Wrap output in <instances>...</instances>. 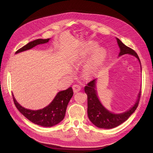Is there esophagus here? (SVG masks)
I'll use <instances>...</instances> for the list:
<instances>
[{"label":"esophagus","mask_w":153,"mask_h":153,"mask_svg":"<svg viewBox=\"0 0 153 153\" xmlns=\"http://www.w3.org/2000/svg\"><path fill=\"white\" fill-rule=\"evenodd\" d=\"M72 87H73V90H74V93H77V92L79 91L81 89H82V87H81V86L79 85H78V84H76V85H74Z\"/></svg>","instance_id":"34e87169"}]
</instances>
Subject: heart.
<instances>
[{"label":"heart","mask_w":153,"mask_h":153,"mask_svg":"<svg viewBox=\"0 0 153 153\" xmlns=\"http://www.w3.org/2000/svg\"><path fill=\"white\" fill-rule=\"evenodd\" d=\"M94 43L87 44L80 52V56L87 57L91 55L89 60L85 64L84 70L87 75H92L101 67L106 58V52L102 48H98Z\"/></svg>","instance_id":"1"}]
</instances>
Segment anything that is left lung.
Instances as JSON below:
<instances>
[{
  "label": "left lung",
  "instance_id": "left-lung-1",
  "mask_svg": "<svg viewBox=\"0 0 153 153\" xmlns=\"http://www.w3.org/2000/svg\"><path fill=\"white\" fill-rule=\"evenodd\" d=\"M116 39L120 48L119 56L126 54L134 55L137 58L141 64L138 55L134 50L127 47L119 39L116 38ZM95 81L96 79L92 80L85 87V92L87 95V114L89 119L94 125L100 128L111 129L116 128L126 121L137 108L141 98V90L138 95L137 100L130 110L126 112L116 114L109 112L101 105L97 95Z\"/></svg>",
  "mask_w": 153,
  "mask_h": 153
}]
</instances>
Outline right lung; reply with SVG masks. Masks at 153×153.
I'll list each match as a JSON object with an SVG mask.
<instances>
[{
    "mask_svg": "<svg viewBox=\"0 0 153 153\" xmlns=\"http://www.w3.org/2000/svg\"><path fill=\"white\" fill-rule=\"evenodd\" d=\"M49 40V39H39L30 42L25 46L18 49L16 53L29 50L37 45L46 43ZM73 94L74 92L71 87H69L66 90L62 91L57 94L50 105L43 109L37 110H31L22 107L16 101L13 94L12 98L16 108L30 121L39 126L51 127L58 124L64 119L68 104L72 97Z\"/></svg>",
    "mask_w": 153,
    "mask_h": 153,
    "instance_id": "1",
    "label": "right lung"
}]
</instances>
